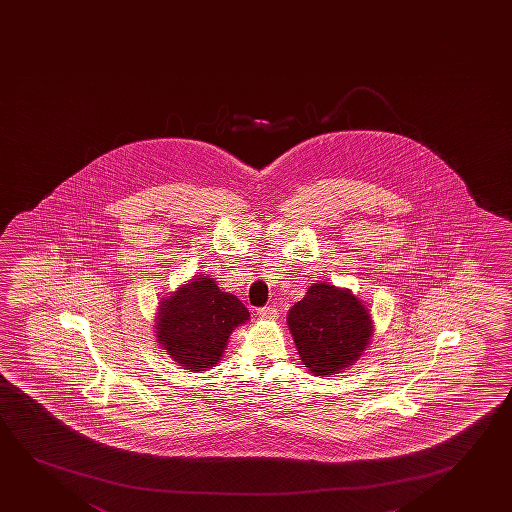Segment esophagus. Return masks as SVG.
<instances>
[{
    "instance_id": "34e87169",
    "label": "esophagus",
    "mask_w": 512,
    "mask_h": 512,
    "mask_svg": "<svg viewBox=\"0 0 512 512\" xmlns=\"http://www.w3.org/2000/svg\"><path fill=\"white\" fill-rule=\"evenodd\" d=\"M257 315H259L260 319H276L278 317V310H276L275 306H262L257 310Z\"/></svg>"
}]
</instances>
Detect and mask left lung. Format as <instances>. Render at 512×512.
Returning <instances> with one entry per match:
<instances>
[{
  "mask_svg": "<svg viewBox=\"0 0 512 512\" xmlns=\"http://www.w3.org/2000/svg\"><path fill=\"white\" fill-rule=\"evenodd\" d=\"M290 333L306 368L329 375L361 356L371 336L368 310L350 290L315 283L289 312Z\"/></svg>",
  "mask_w": 512,
  "mask_h": 512,
  "instance_id": "left-lung-1",
  "label": "left lung"
}]
</instances>
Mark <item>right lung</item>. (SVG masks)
<instances>
[{
    "label": "right lung",
    "instance_id": "right-lung-1",
    "mask_svg": "<svg viewBox=\"0 0 512 512\" xmlns=\"http://www.w3.org/2000/svg\"><path fill=\"white\" fill-rule=\"evenodd\" d=\"M248 317L245 304L206 276L163 301L156 336L176 363L204 371L220 361L230 333Z\"/></svg>",
    "mask_w": 512,
    "mask_h": 512
}]
</instances>
